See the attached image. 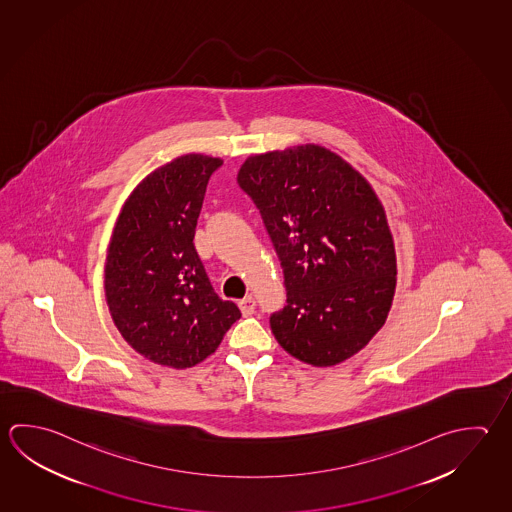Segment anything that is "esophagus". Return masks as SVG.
<instances>
[{"label":"esophagus","instance_id":"esophagus-1","mask_svg":"<svg viewBox=\"0 0 512 512\" xmlns=\"http://www.w3.org/2000/svg\"><path fill=\"white\" fill-rule=\"evenodd\" d=\"M238 307L242 310L243 316H251L254 314V308H256V301L252 296H247V298H243L240 303H238Z\"/></svg>","mask_w":512,"mask_h":512}]
</instances>
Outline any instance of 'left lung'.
<instances>
[{"label":"left lung","instance_id":"obj_1","mask_svg":"<svg viewBox=\"0 0 512 512\" xmlns=\"http://www.w3.org/2000/svg\"><path fill=\"white\" fill-rule=\"evenodd\" d=\"M236 180L283 267L287 305L270 317L281 348L319 368L361 352L397 285L393 236L370 182L319 144L251 155Z\"/></svg>","mask_w":512,"mask_h":512}]
</instances>
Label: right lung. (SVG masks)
Returning a JSON list of instances; mask_svg holds the SVG:
<instances>
[{
    "instance_id": "add662e5",
    "label": "right lung",
    "mask_w": 512,
    "mask_h": 512,
    "mask_svg": "<svg viewBox=\"0 0 512 512\" xmlns=\"http://www.w3.org/2000/svg\"><path fill=\"white\" fill-rule=\"evenodd\" d=\"M222 164L202 153L173 158L131 191L113 227L106 303L124 341L151 363H202L242 317L214 292L193 243L205 187Z\"/></svg>"
}]
</instances>
